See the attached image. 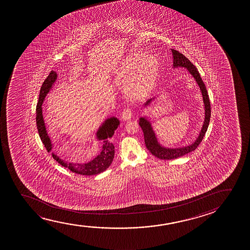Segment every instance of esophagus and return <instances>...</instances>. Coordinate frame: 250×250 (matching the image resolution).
<instances>
[{
    "mask_svg": "<svg viewBox=\"0 0 250 250\" xmlns=\"http://www.w3.org/2000/svg\"><path fill=\"white\" fill-rule=\"evenodd\" d=\"M132 113H133L132 109L130 107H127L125 109L123 110V112L121 113V118L124 120H130L131 116H132Z\"/></svg>",
    "mask_w": 250,
    "mask_h": 250,
    "instance_id": "34e87169",
    "label": "esophagus"
}]
</instances>
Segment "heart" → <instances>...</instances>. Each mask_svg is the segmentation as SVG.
<instances>
[{
  "instance_id": "b5f03b06",
  "label": "heart",
  "mask_w": 250,
  "mask_h": 250,
  "mask_svg": "<svg viewBox=\"0 0 250 250\" xmlns=\"http://www.w3.org/2000/svg\"><path fill=\"white\" fill-rule=\"evenodd\" d=\"M159 72L157 59L152 55L144 56L143 53H131L124 61L119 77L122 79H131L130 89L135 94H147L154 87Z\"/></svg>"
}]
</instances>
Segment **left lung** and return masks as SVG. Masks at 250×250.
I'll list each match as a JSON object with an SVG mask.
<instances>
[{
	"label": "left lung",
	"mask_w": 250,
	"mask_h": 250,
	"mask_svg": "<svg viewBox=\"0 0 250 250\" xmlns=\"http://www.w3.org/2000/svg\"><path fill=\"white\" fill-rule=\"evenodd\" d=\"M171 52L173 55V65L175 67H178V66L186 67L188 69V72H190L191 75L195 78L198 85L200 86V89L202 90V96H203L204 104H205V120H204V124L202 126V131L200 132L198 138L196 139L194 144H192L191 145L187 146V147L172 149V148H165V147L160 146V144H158L157 140L155 138L154 131L152 130V127H151L149 122L147 120H145L144 118H141L139 125L144 131L145 145L151 154L161 160L177 159V158L184 156L185 154H188L192 151L195 150V148H197L203 139V137L205 136L207 130L208 128L210 118H211V104H210L208 94L205 83H203V80L201 78L197 68L195 67V65H193L191 62L188 61V58H186L185 55L181 54L180 52L175 50V49H171ZM151 100L152 99L147 101V104L150 103Z\"/></svg>",
	"instance_id": "1"
}]
</instances>
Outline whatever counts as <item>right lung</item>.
<instances>
[{
    "label": "right lung",
    "instance_id": "add662e5",
    "mask_svg": "<svg viewBox=\"0 0 250 250\" xmlns=\"http://www.w3.org/2000/svg\"><path fill=\"white\" fill-rule=\"evenodd\" d=\"M56 78H57L56 72L54 71L49 72V74L42 85L38 105L36 108V112H37L36 121H37L38 134L48 152L51 151L52 144L45 129L42 113V105L44 101L45 96L48 94ZM119 125H120V121L117 118L113 117L106 120L105 123L103 124V126L100 127L99 130L97 132V137L99 139H103L104 143L103 151L97 157L95 158L90 162L83 165H73L70 163L67 164L55 154H53V157L55 158V160L58 161V163L63 166L64 167L67 168L70 171L77 174L85 175V176L99 174L109 167L110 165L113 162V157H114V145L110 142V138L113 137L114 131L119 126Z\"/></svg>",
    "mask_w": 250,
    "mask_h": 250
}]
</instances>
